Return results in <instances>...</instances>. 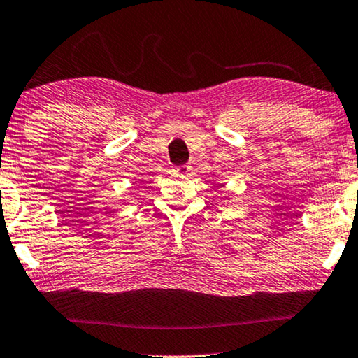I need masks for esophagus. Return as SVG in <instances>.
Masks as SVG:
<instances>
[{
    "label": "esophagus",
    "instance_id": "1",
    "mask_svg": "<svg viewBox=\"0 0 358 358\" xmlns=\"http://www.w3.org/2000/svg\"><path fill=\"white\" fill-rule=\"evenodd\" d=\"M191 170V167L189 165H186V164H183V165H177V167H173V172L175 173H180V175H186Z\"/></svg>",
    "mask_w": 358,
    "mask_h": 358
}]
</instances>
